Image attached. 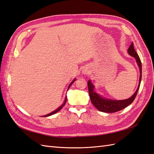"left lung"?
<instances>
[{"mask_svg":"<svg viewBox=\"0 0 154 154\" xmlns=\"http://www.w3.org/2000/svg\"><path fill=\"white\" fill-rule=\"evenodd\" d=\"M128 53L131 55L132 57H135L136 59V61L138 66L139 67L140 69V78H139V84L138 86V88L136 90V92L133 95L127 100H106L104 98H102L100 97L98 94H97L94 91V86L92 84V82L89 81L88 82V93L90 97V100H91L92 103L98 111L103 112H116L118 111H120L121 110L124 109L126 107H128L132 102L135 99L136 96L138 92V90L139 89L140 82H141V78H142V65H141V61L139 57V55L137 53L135 49L133 47V43L131 44L128 49Z\"/></svg>","mask_w":154,"mask_h":154,"instance_id":"8db88e82","label":"left lung"}]
</instances>
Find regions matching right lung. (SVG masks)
<instances>
[{"instance_id":"add662e5","label":"right lung","mask_w":154,"mask_h":154,"mask_svg":"<svg viewBox=\"0 0 154 154\" xmlns=\"http://www.w3.org/2000/svg\"><path fill=\"white\" fill-rule=\"evenodd\" d=\"M75 81V79H74L72 82H71V84L69 85V87H68V89H69V88L70 87V86L71 85H72V84L73 83V82ZM66 101H67V97H66V98H65V100H64V103H63L61 106H60V107H59L57 109H56V110H55V111H53V112H51L50 114H48V115H45V116H44V117H47V116H51V115H54V114H55V113H57V112H58L59 111H60V110L63 107H64V105L66 104Z\"/></svg>"}]
</instances>
